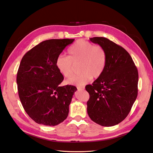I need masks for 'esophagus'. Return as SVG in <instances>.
I'll use <instances>...</instances> for the list:
<instances>
[{"mask_svg": "<svg viewBox=\"0 0 153 153\" xmlns=\"http://www.w3.org/2000/svg\"><path fill=\"white\" fill-rule=\"evenodd\" d=\"M85 89L84 87H82V86H78L77 87V89L78 91H80V90H84Z\"/></svg>", "mask_w": 153, "mask_h": 153, "instance_id": "esophagus-1", "label": "esophagus"}]
</instances>
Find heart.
Here are the masks:
<instances>
[{"mask_svg":"<svg viewBox=\"0 0 153 153\" xmlns=\"http://www.w3.org/2000/svg\"><path fill=\"white\" fill-rule=\"evenodd\" d=\"M69 57L60 55L56 59L59 71L66 78L71 77L74 65L79 64L80 75L67 81L68 84L84 85L92 78L100 77L103 73L107 61L105 49L100 45H94L84 39L76 41L68 49Z\"/></svg>","mask_w":153,"mask_h":153,"instance_id":"heart-1","label":"heart"}]
</instances>
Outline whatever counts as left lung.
<instances>
[{"instance_id":"1","label":"left lung","mask_w":153,"mask_h":153,"mask_svg":"<svg viewBox=\"0 0 153 153\" xmlns=\"http://www.w3.org/2000/svg\"><path fill=\"white\" fill-rule=\"evenodd\" d=\"M107 54L105 70L92 85L85 87L90 98L87 113L92 121L103 126H115L130 112L138 94V74L127 51L103 37L90 38Z\"/></svg>"}]
</instances>
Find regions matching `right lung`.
Returning a JSON list of instances; mask_svg holds the SVG:
<instances>
[{
  "mask_svg": "<svg viewBox=\"0 0 153 153\" xmlns=\"http://www.w3.org/2000/svg\"><path fill=\"white\" fill-rule=\"evenodd\" d=\"M74 39H48L40 43L23 57L16 77L23 107L34 121L53 126L65 120L76 87L59 85L64 76L56 59Z\"/></svg>",
  "mask_w": 153,
  "mask_h": 153,
  "instance_id": "obj_1",
  "label": "right lung"
}]
</instances>
